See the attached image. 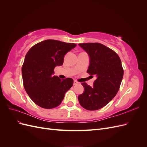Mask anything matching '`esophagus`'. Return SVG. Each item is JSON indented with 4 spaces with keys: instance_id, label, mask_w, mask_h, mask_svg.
I'll return each mask as SVG.
<instances>
[{
    "instance_id": "esophagus-1",
    "label": "esophagus",
    "mask_w": 147,
    "mask_h": 147,
    "mask_svg": "<svg viewBox=\"0 0 147 147\" xmlns=\"http://www.w3.org/2000/svg\"><path fill=\"white\" fill-rule=\"evenodd\" d=\"M79 83L78 82H77L76 80H74V85H75V84H78Z\"/></svg>"
}]
</instances>
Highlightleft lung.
Segmentation results:
<instances>
[{
	"instance_id": "8db88e82",
	"label": "left lung",
	"mask_w": 147,
	"mask_h": 147,
	"mask_svg": "<svg viewBox=\"0 0 147 147\" xmlns=\"http://www.w3.org/2000/svg\"><path fill=\"white\" fill-rule=\"evenodd\" d=\"M90 57L87 72L97 77L90 86L82 83L83 94L78 99L82 107L88 110L104 107L116 96L123 77L121 61L112 50L99 43H79Z\"/></svg>"
}]
</instances>
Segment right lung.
<instances>
[{"mask_svg": "<svg viewBox=\"0 0 147 147\" xmlns=\"http://www.w3.org/2000/svg\"><path fill=\"white\" fill-rule=\"evenodd\" d=\"M77 46L56 40H46L31 48L22 67V77L26 92L40 107H56L63 101L74 80H61L54 75L55 67L63 64L65 54Z\"/></svg>", "mask_w": 147, "mask_h": 147, "instance_id": "1", "label": "right lung"}]
</instances>
